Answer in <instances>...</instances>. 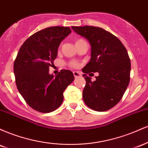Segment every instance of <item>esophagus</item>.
Wrapping results in <instances>:
<instances>
[{
	"instance_id": "esophagus-1",
	"label": "esophagus",
	"mask_w": 148,
	"mask_h": 148,
	"mask_svg": "<svg viewBox=\"0 0 148 148\" xmlns=\"http://www.w3.org/2000/svg\"><path fill=\"white\" fill-rule=\"evenodd\" d=\"M73 74H74V77H75V78L79 77V76H81V73L79 72H76V71H75V72H73Z\"/></svg>"
}]
</instances>
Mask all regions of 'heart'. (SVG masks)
<instances>
[{
    "label": "heart",
    "instance_id": "obj_1",
    "mask_svg": "<svg viewBox=\"0 0 148 148\" xmlns=\"http://www.w3.org/2000/svg\"><path fill=\"white\" fill-rule=\"evenodd\" d=\"M82 41H84V40L79 39V40H76V43H78V42H82ZM69 66H71V67H77V66H78V63L76 62H75V61H72V62H71L70 63H69Z\"/></svg>",
    "mask_w": 148,
    "mask_h": 148
}]
</instances>
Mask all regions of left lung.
<instances>
[{
  "mask_svg": "<svg viewBox=\"0 0 148 148\" xmlns=\"http://www.w3.org/2000/svg\"><path fill=\"white\" fill-rule=\"evenodd\" d=\"M72 28L91 46L90 60L83 72L99 73L94 81L83 75L86 81L83 91L84 102L94 111H108L120 101L130 83L131 62L127 49L118 37L99 27Z\"/></svg>",
  "mask_w": 148,
  "mask_h": 148,
  "instance_id": "8db88e82",
  "label": "left lung"
}]
</instances>
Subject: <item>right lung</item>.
I'll return each instance as SVG.
<instances>
[{
  "label": "right lung",
  "mask_w": 148,
  "mask_h": 148,
  "mask_svg": "<svg viewBox=\"0 0 148 148\" xmlns=\"http://www.w3.org/2000/svg\"><path fill=\"white\" fill-rule=\"evenodd\" d=\"M72 33L69 27L52 26L40 30L25 40L14 63L18 92L29 106L42 113L55 111L63 101V92L74 80L70 70L49 74L61 42Z\"/></svg>",
  "instance_id": "add662e5"
}]
</instances>
